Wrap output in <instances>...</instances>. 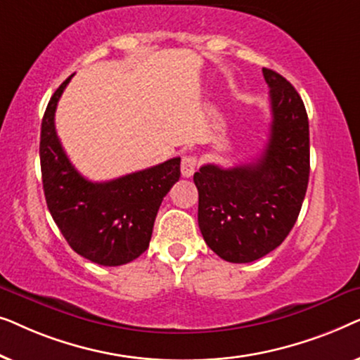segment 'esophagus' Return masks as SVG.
<instances>
[{"instance_id": "esophagus-1", "label": "esophagus", "mask_w": 360, "mask_h": 360, "mask_svg": "<svg viewBox=\"0 0 360 360\" xmlns=\"http://www.w3.org/2000/svg\"><path fill=\"white\" fill-rule=\"evenodd\" d=\"M196 165H198V159H196V155H185L184 159H181V165H180L181 175L191 176L195 174Z\"/></svg>"}]
</instances>
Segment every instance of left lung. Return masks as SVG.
Segmentation results:
<instances>
[{"label": "left lung", "mask_w": 360, "mask_h": 360, "mask_svg": "<svg viewBox=\"0 0 360 360\" xmlns=\"http://www.w3.org/2000/svg\"><path fill=\"white\" fill-rule=\"evenodd\" d=\"M270 88L265 150L252 164H206L193 175L198 226L208 248L233 264L254 262L283 243L302 210L309 179V127L303 100L280 73L262 68Z\"/></svg>", "instance_id": "1"}]
</instances>
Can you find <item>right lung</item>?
<instances>
[{
    "label": "right lung",
    "mask_w": 360,
    "mask_h": 360,
    "mask_svg": "<svg viewBox=\"0 0 360 360\" xmlns=\"http://www.w3.org/2000/svg\"><path fill=\"white\" fill-rule=\"evenodd\" d=\"M72 77L57 88L42 117L39 154L44 195L68 245L91 262L116 267L149 248L162 200L180 179V157L110 181L86 180L68 160L53 122Z\"/></svg>",
    "instance_id": "obj_1"
}]
</instances>
